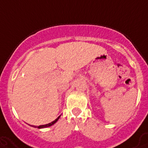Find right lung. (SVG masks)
I'll return each instance as SVG.
<instances>
[{
  "label": "right lung",
  "mask_w": 148,
  "mask_h": 148,
  "mask_svg": "<svg viewBox=\"0 0 148 148\" xmlns=\"http://www.w3.org/2000/svg\"><path fill=\"white\" fill-rule=\"evenodd\" d=\"M60 117V116H59V117H58V118H57V119L54 120L53 121H52V122H51V123H49V124H45V125H40V126H38V128H44V127H50V126H51V125H53V124H55L56 122L58 121V119H59V117Z\"/></svg>",
  "instance_id": "add662e5"
}]
</instances>
